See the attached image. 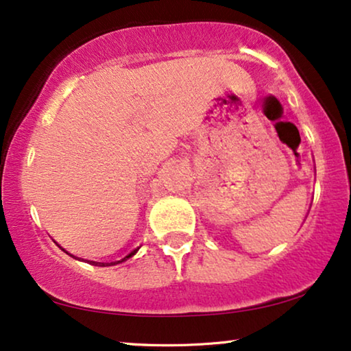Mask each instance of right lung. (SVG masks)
I'll list each match as a JSON object with an SVG mask.
<instances>
[{"label":"right lung","mask_w":351,"mask_h":351,"mask_svg":"<svg viewBox=\"0 0 351 351\" xmlns=\"http://www.w3.org/2000/svg\"><path fill=\"white\" fill-rule=\"evenodd\" d=\"M138 251V247L137 249H134V251L131 252V254H129V256H126V257H124V258H121V261H118V262H110V263H100V262H93V261H90L89 263H93V265H99V267H110V265H117V263H121V262H124V261H128V258L129 257H132L134 256V254H136Z\"/></svg>","instance_id":"right-lung-1"}]
</instances>
